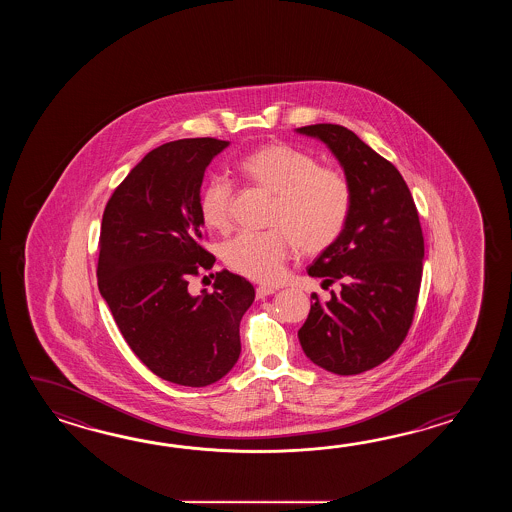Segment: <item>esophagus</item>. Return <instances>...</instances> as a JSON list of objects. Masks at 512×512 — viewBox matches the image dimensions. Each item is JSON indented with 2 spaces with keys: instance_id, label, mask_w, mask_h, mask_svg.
<instances>
[{
  "instance_id": "1",
  "label": "esophagus",
  "mask_w": 512,
  "mask_h": 512,
  "mask_svg": "<svg viewBox=\"0 0 512 512\" xmlns=\"http://www.w3.org/2000/svg\"><path fill=\"white\" fill-rule=\"evenodd\" d=\"M276 293V289L274 287H267V285H260V287H256V298H265V296H271V294Z\"/></svg>"
}]
</instances>
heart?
I'll use <instances>...</instances> for the list:
<instances>
[{
    "label": "heart",
    "instance_id": "obj_1",
    "mask_svg": "<svg viewBox=\"0 0 512 512\" xmlns=\"http://www.w3.org/2000/svg\"><path fill=\"white\" fill-rule=\"evenodd\" d=\"M238 174L274 196L269 232H243L229 241L223 258L232 271L256 282L280 280L291 247L320 254L337 243L348 225L353 190L337 168L320 166L313 153L283 142H269L243 155ZM232 190L223 179H210L197 197L205 227L230 229Z\"/></svg>",
    "mask_w": 512,
    "mask_h": 512
}]
</instances>
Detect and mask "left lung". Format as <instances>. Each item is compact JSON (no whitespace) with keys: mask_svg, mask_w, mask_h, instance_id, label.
Returning a JSON list of instances; mask_svg holds the SVG:
<instances>
[{"mask_svg":"<svg viewBox=\"0 0 512 512\" xmlns=\"http://www.w3.org/2000/svg\"><path fill=\"white\" fill-rule=\"evenodd\" d=\"M298 133L326 144L353 190L348 225L307 269L322 287L340 283L327 302L311 294L298 331L307 359L337 375H357L390 359L414 322L425 240L403 175L353 131L313 124Z\"/></svg>","mask_w":512,"mask_h":512,"instance_id":"1","label":"left lung"}]
</instances>
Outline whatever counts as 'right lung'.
Listing matches in <instances>:
<instances>
[{
  "instance_id": "right-lung-1",
  "label": "right lung",
  "mask_w": 512,
  "mask_h": 512,
  "mask_svg": "<svg viewBox=\"0 0 512 512\" xmlns=\"http://www.w3.org/2000/svg\"><path fill=\"white\" fill-rule=\"evenodd\" d=\"M229 146L212 137L166 142L144 155L102 216L98 291L124 340L164 381L201 388L240 359L241 316L254 287L216 272L214 293L192 296L188 280L212 269L197 210L210 161Z\"/></svg>"
}]
</instances>
